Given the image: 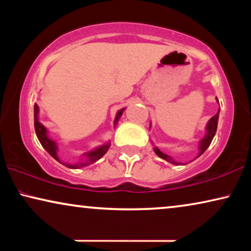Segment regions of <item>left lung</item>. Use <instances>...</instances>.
<instances>
[{
  "label": "left lung",
  "instance_id": "8db88e82",
  "mask_svg": "<svg viewBox=\"0 0 251 251\" xmlns=\"http://www.w3.org/2000/svg\"><path fill=\"white\" fill-rule=\"evenodd\" d=\"M218 115H219V111H218L217 114L214 115L210 120H209V122L207 125V133H205V136L201 139L200 145H199V149H200V153H199L198 157L200 156L202 153H204V151L208 149L209 145L211 144L212 138H214L215 135H216V131H217V125H218ZM154 152L156 153L157 156H160L161 159L168 161V162H170L173 164H179L178 162H176V161H174L173 159H171L169 155H167V154L161 152V151L157 149V147L154 149Z\"/></svg>",
  "mask_w": 251,
  "mask_h": 251
}]
</instances>
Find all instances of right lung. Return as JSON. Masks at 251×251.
<instances>
[{"instance_id": "add662e5", "label": "right lung", "mask_w": 251, "mask_h": 251, "mask_svg": "<svg viewBox=\"0 0 251 251\" xmlns=\"http://www.w3.org/2000/svg\"><path fill=\"white\" fill-rule=\"evenodd\" d=\"M123 111H125V108L120 109V111L116 113L114 125L118 123L119 119L121 118ZM37 116H39V106L35 104V106H34V126H35V132H36L37 138H39L41 145L44 147V150H46L47 152L53 157V159H56L58 162H60L59 157H58V155H57V150H58L57 144H56V142H53L52 139H50L49 137H48V130L44 128V126L42 125V123H40ZM109 146H111V143L108 142L107 144H105V145L98 147V149H96L95 151H91V152L85 154V155H87V159H85V161H82V162L76 163V164L65 163V166H66L67 168H72V169H77V168L89 166V164L94 163L97 160L100 159V157L104 155L106 152H107Z\"/></svg>"}]
</instances>
